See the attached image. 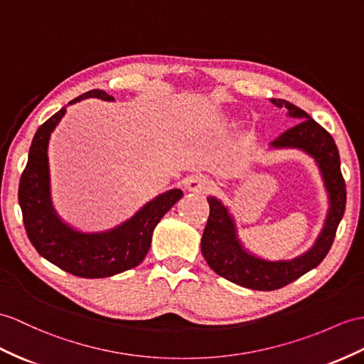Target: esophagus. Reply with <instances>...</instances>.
I'll use <instances>...</instances> for the list:
<instances>
[{
	"label": "esophagus",
	"instance_id": "1",
	"mask_svg": "<svg viewBox=\"0 0 364 364\" xmlns=\"http://www.w3.org/2000/svg\"><path fill=\"white\" fill-rule=\"evenodd\" d=\"M213 182L208 179V177L202 176V174H194L190 176L187 181H185V188L193 193H199V194H205L211 190Z\"/></svg>",
	"mask_w": 364,
	"mask_h": 364
}]
</instances>
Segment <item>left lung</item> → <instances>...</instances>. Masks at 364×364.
Listing matches in <instances>:
<instances>
[{
	"instance_id": "8db88e82",
	"label": "left lung",
	"mask_w": 364,
	"mask_h": 364,
	"mask_svg": "<svg viewBox=\"0 0 364 364\" xmlns=\"http://www.w3.org/2000/svg\"><path fill=\"white\" fill-rule=\"evenodd\" d=\"M278 108L287 109L298 125L270 141L273 149H299L315 161L329 199V210L314 245L291 259L270 261L250 253L237 236L232 213L223 200L208 196L210 216L203 230L200 250L207 264L219 277L253 290H277L315 269L329 253L336 228L346 208V183L340 170V154L332 136L298 106L282 99H272Z\"/></svg>"
}]
</instances>
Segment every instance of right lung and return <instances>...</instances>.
Instances as JSON below:
<instances>
[{
	"label": "right lung",
	"mask_w": 364,
	"mask_h": 364,
	"mask_svg": "<svg viewBox=\"0 0 364 364\" xmlns=\"http://www.w3.org/2000/svg\"><path fill=\"white\" fill-rule=\"evenodd\" d=\"M100 99L114 102V97L100 90L87 91L69 102ZM66 106L55 112L35 132L29 148L28 165L20 179L18 202L29 241L44 259L80 278H106L136 267L151 245L156 225L165 213L179 200V188L168 190L146 202L125 223L105 232H80L58 216L50 198L48 146L52 131L65 117Z\"/></svg>",
	"instance_id": "add662e5"
}]
</instances>
